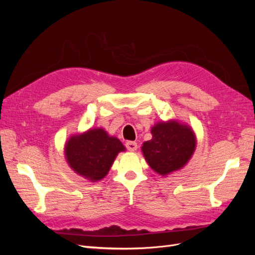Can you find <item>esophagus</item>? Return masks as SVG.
<instances>
[{"mask_svg":"<svg viewBox=\"0 0 255 255\" xmlns=\"http://www.w3.org/2000/svg\"><path fill=\"white\" fill-rule=\"evenodd\" d=\"M126 146H127V149L130 152H135L137 150V143L134 141H128L126 143Z\"/></svg>","mask_w":255,"mask_h":255,"instance_id":"1","label":"esophagus"}]
</instances>
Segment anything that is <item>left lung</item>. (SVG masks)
Returning <instances> with one entry per match:
<instances>
[{
  "label": "left lung",
  "mask_w": 255,
  "mask_h": 255,
  "mask_svg": "<svg viewBox=\"0 0 255 255\" xmlns=\"http://www.w3.org/2000/svg\"><path fill=\"white\" fill-rule=\"evenodd\" d=\"M152 139L144 141L141 151L148 165L166 176L180 170L194 154L196 134L188 125L177 120L159 121L151 128Z\"/></svg>",
  "instance_id": "1"
}]
</instances>
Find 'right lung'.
Segmentation results:
<instances>
[{
  "instance_id": "obj_1",
  "label": "right lung",
  "mask_w": 255,
  "mask_h": 255,
  "mask_svg": "<svg viewBox=\"0 0 255 255\" xmlns=\"http://www.w3.org/2000/svg\"><path fill=\"white\" fill-rule=\"evenodd\" d=\"M123 151L126 146L118 138L110 136L102 128L72 135L65 144V157L69 167L90 182L104 179L118 153Z\"/></svg>"
}]
</instances>
